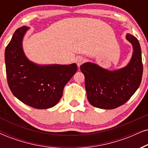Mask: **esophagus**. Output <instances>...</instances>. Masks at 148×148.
Returning a JSON list of instances; mask_svg holds the SVG:
<instances>
[{"label":"esophagus","mask_w":148,"mask_h":148,"mask_svg":"<svg viewBox=\"0 0 148 148\" xmlns=\"http://www.w3.org/2000/svg\"><path fill=\"white\" fill-rule=\"evenodd\" d=\"M85 61V58H83L82 57H78L76 59V63H77L78 67H80V65L83 64Z\"/></svg>","instance_id":"obj_1"}]
</instances>
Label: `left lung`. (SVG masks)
I'll use <instances>...</instances> for the list:
<instances>
[{
	"label": "left lung",
	"mask_w": 148,
	"mask_h": 148,
	"mask_svg": "<svg viewBox=\"0 0 148 148\" xmlns=\"http://www.w3.org/2000/svg\"><path fill=\"white\" fill-rule=\"evenodd\" d=\"M126 40L132 45L133 53L124 68L109 71L90 62L80 65L85 78L87 99L95 107L113 109L123 105L141 84L143 75L141 46L133 35L127 34Z\"/></svg>",
	"instance_id": "obj_1"
}]
</instances>
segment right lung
<instances>
[{"label": "right lung", "instance_id": "obj_1", "mask_svg": "<svg viewBox=\"0 0 148 148\" xmlns=\"http://www.w3.org/2000/svg\"><path fill=\"white\" fill-rule=\"evenodd\" d=\"M29 28L15 31L5 52L7 83L13 94L28 106L38 109L53 107L63 96L65 85L77 71V65L35 64L22 49V40Z\"/></svg>", "mask_w": 148, "mask_h": 148}]
</instances>
